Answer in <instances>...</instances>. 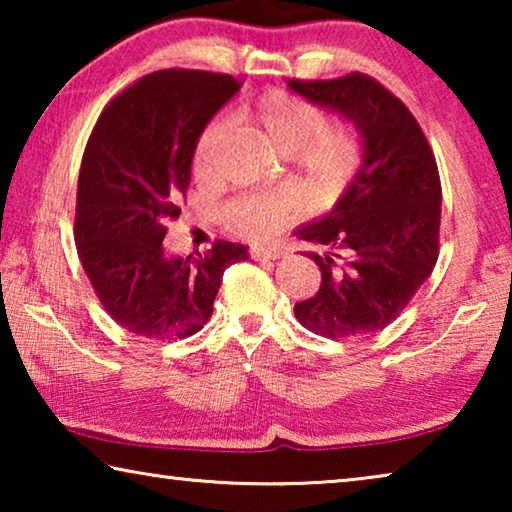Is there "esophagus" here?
Instances as JSON below:
<instances>
[{
    "instance_id": "1",
    "label": "esophagus",
    "mask_w": 512,
    "mask_h": 512,
    "mask_svg": "<svg viewBox=\"0 0 512 512\" xmlns=\"http://www.w3.org/2000/svg\"><path fill=\"white\" fill-rule=\"evenodd\" d=\"M250 257L257 259V262H271V259H280L282 250L280 248H250Z\"/></svg>"
}]
</instances>
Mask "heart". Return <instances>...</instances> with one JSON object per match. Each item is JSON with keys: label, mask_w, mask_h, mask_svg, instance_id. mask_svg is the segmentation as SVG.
I'll return each instance as SVG.
<instances>
[{"label": "heart", "mask_w": 512, "mask_h": 512, "mask_svg": "<svg viewBox=\"0 0 512 512\" xmlns=\"http://www.w3.org/2000/svg\"><path fill=\"white\" fill-rule=\"evenodd\" d=\"M250 117L282 153H293L300 171L318 189H336L357 171L361 142L350 128L329 124L327 112L305 99L268 92ZM223 126L212 121L198 137L196 162L203 167ZM296 216V201L282 189L244 194L223 207V221L232 232L248 239H268Z\"/></svg>", "instance_id": "1"}]
</instances>
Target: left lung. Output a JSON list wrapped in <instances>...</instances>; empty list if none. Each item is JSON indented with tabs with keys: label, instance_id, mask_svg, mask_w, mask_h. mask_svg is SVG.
I'll use <instances>...</instances> for the list:
<instances>
[{
	"label": "left lung",
	"instance_id": "8db88e82",
	"mask_svg": "<svg viewBox=\"0 0 512 512\" xmlns=\"http://www.w3.org/2000/svg\"><path fill=\"white\" fill-rule=\"evenodd\" d=\"M289 88L348 117L361 135V164L339 201L296 230L323 253H307L320 289L293 311L302 327L327 339L379 332L436 266L443 201L436 158L409 108L366 74L291 79Z\"/></svg>",
	"mask_w": 512,
	"mask_h": 512
}]
</instances>
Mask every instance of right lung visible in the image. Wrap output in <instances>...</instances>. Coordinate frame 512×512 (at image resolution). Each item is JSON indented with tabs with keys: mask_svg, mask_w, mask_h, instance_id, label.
I'll return each instance as SVG.
<instances>
[{
	"mask_svg": "<svg viewBox=\"0 0 512 512\" xmlns=\"http://www.w3.org/2000/svg\"><path fill=\"white\" fill-rule=\"evenodd\" d=\"M241 85L228 74L162 69L103 108L85 146L74 239L110 318L131 334L176 341L210 320L223 271L248 248L214 241L167 257V221L180 216L198 137Z\"/></svg>",
	"mask_w": 512,
	"mask_h": 512,
	"instance_id": "obj_1",
	"label": "right lung"
}]
</instances>
